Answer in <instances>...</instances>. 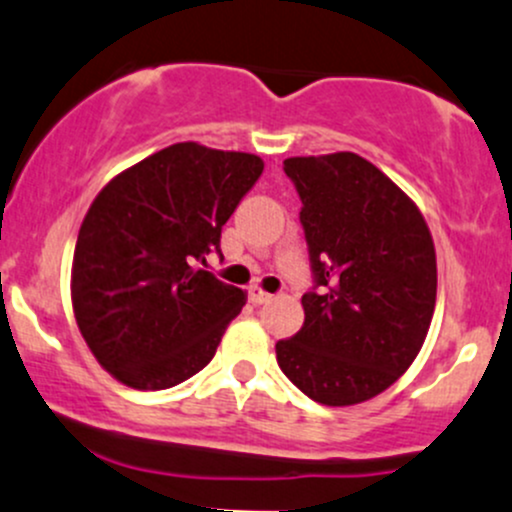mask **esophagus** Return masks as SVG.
Returning a JSON list of instances; mask_svg holds the SVG:
<instances>
[{"label":"esophagus","mask_w":512,"mask_h":512,"mask_svg":"<svg viewBox=\"0 0 512 512\" xmlns=\"http://www.w3.org/2000/svg\"><path fill=\"white\" fill-rule=\"evenodd\" d=\"M272 299L270 292H265L262 287H250V301L252 304H267Z\"/></svg>","instance_id":"34e87169"}]
</instances>
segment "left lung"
<instances>
[{
  "mask_svg": "<svg viewBox=\"0 0 512 512\" xmlns=\"http://www.w3.org/2000/svg\"><path fill=\"white\" fill-rule=\"evenodd\" d=\"M301 198L316 292L277 343L282 373L314 402L380 395L412 365L437 304V252L414 201L353 152L284 159Z\"/></svg>",
  "mask_w": 512,
  "mask_h": 512,
  "instance_id": "1",
  "label": "left lung"
}]
</instances>
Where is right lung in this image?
<instances>
[{
    "mask_svg": "<svg viewBox=\"0 0 512 512\" xmlns=\"http://www.w3.org/2000/svg\"><path fill=\"white\" fill-rule=\"evenodd\" d=\"M265 161L179 142L117 174L75 242V324L122 385L166 390L206 368L247 294L201 270Z\"/></svg>",
    "mask_w": 512,
    "mask_h": 512,
    "instance_id": "right-lung-1",
    "label": "right lung"
}]
</instances>
